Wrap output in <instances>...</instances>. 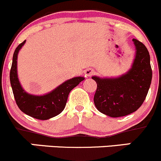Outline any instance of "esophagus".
<instances>
[{"instance_id": "obj_1", "label": "esophagus", "mask_w": 161, "mask_h": 161, "mask_svg": "<svg viewBox=\"0 0 161 161\" xmlns=\"http://www.w3.org/2000/svg\"><path fill=\"white\" fill-rule=\"evenodd\" d=\"M94 74H95V71L92 69H88L85 71V74L87 77H92Z\"/></svg>"}]
</instances>
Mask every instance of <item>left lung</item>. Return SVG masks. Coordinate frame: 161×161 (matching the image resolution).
Listing matches in <instances>:
<instances>
[{
  "label": "left lung",
  "mask_w": 161,
  "mask_h": 161,
  "mask_svg": "<svg viewBox=\"0 0 161 161\" xmlns=\"http://www.w3.org/2000/svg\"><path fill=\"white\" fill-rule=\"evenodd\" d=\"M136 55L132 68L114 79L92 77L97 84L94 103L102 114L111 117L127 116L142 105L152 80L150 57L146 46L133 39Z\"/></svg>",
  "instance_id": "1"
}]
</instances>
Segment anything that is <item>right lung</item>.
I'll return each mask as SVG.
<instances>
[{
	"mask_svg": "<svg viewBox=\"0 0 161 161\" xmlns=\"http://www.w3.org/2000/svg\"><path fill=\"white\" fill-rule=\"evenodd\" d=\"M23 41L15 48L10 70V82L17 106L26 115L38 120H47L63 112L67 102L68 95L73 88L78 85L84 77H74L66 80L47 95L42 96L27 94L22 88L17 76V55Z\"/></svg>",
	"mask_w": 161,
	"mask_h": 161,
	"instance_id": "1",
	"label": "right lung"
}]
</instances>
